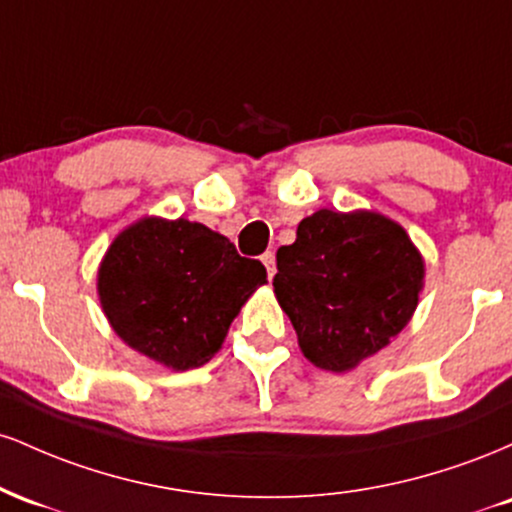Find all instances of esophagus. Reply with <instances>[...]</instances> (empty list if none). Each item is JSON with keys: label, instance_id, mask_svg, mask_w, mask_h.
I'll list each match as a JSON object with an SVG mask.
<instances>
[{"label": "esophagus", "instance_id": "esophagus-1", "mask_svg": "<svg viewBox=\"0 0 512 512\" xmlns=\"http://www.w3.org/2000/svg\"><path fill=\"white\" fill-rule=\"evenodd\" d=\"M262 264H264V267H267V276H269V279H274V274H276V257H274L272 250L264 252V255H262Z\"/></svg>", "mask_w": 512, "mask_h": 512}]
</instances>
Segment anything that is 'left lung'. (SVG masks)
<instances>
[{"label": "left lung", "instance_id": "1", "mask_svg": "<svg viewBox=\"0 0 512 512\" xmlns=\"http://www.w3.org/2000/svg\"><path fill=\"white\" fill-rule=\"evenodd\" d=\"M274 293L310 363L354 370L407 327L424 289V257L375 211L320 209L276 252Z\"/></svg>", "mask_w": 512, "mask_h": 512}]
</instances>
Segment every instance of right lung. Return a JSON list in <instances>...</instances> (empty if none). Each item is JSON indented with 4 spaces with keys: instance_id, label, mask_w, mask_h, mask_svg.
I'll return each mask as SVG.
<instances>
[{
    "instance_id": "obj_1",
    "label": "right lung",
    "mask_w": 512,
    "mask_h": 512,
    "mask_svg": "<svg viewBox=\"0 0 512 512\" xmlns=\"http://www.w3.org/2000/svg\"><path fill=\"white\" fill-rule=\"evenodd\" d=\"M260 260L202 223L146 216L113 240L98 267V298L117 337L173 370L199 368L257 286Z\"/></svg>"
}]
</instances>
